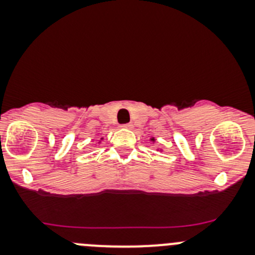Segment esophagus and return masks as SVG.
<instances>
[{"mask_svg":"<svg viewBox=\"0 0 255 255\" xmlns=\"http://www.w3.org/2000/svg\"><path fill=\"white\" fill-rule=\"evenodd\" d=\"M121 127H123V128H132V125H130V123H126V125H122V126H121Z\"/></svg>","mask_w":255,"mask_h":255,"instance_id":"1","label":"esophagus"}]
</instances>
